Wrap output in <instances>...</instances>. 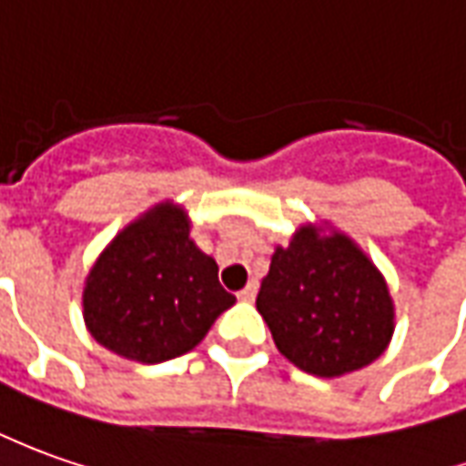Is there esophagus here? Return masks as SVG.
I'll return each instance as SVG.
<instances>
[{
  "label": "esophagus",
  "mask_w": 466,
  "mask_h": 466,
  "mask_svg": "<svg viewBox=\"0 0 466 466\" xmlns=\"http://www.w3.org/2000/svg\"><path fill=\"white\" fill-rule=\"evenodd\" d=\"M255 296H258V283H247V286L237 293V299L239 300H255Z\"/></svg>",
  "instance_id": "esophagus-1"
}]
</instances>
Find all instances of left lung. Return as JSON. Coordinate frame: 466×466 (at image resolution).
<instances>
[{
  "label": "left lung",
  "mask_w": 466,
  "mask_h": 466,
  "mask_svg": "<svg viewBox=\"0 0 466 466\" xmlns=\"http://www.w3.org/2000/svg\"><path fill=\"white\" fill-rule=\"evenodd\" d=\"M275 347L303 372L339 378L385 352L392 300L375 265L344 237L313 227L278 247L258 293Z\"/></svg>",
  "instance_id": "left-lung-1"
}]
</instances>
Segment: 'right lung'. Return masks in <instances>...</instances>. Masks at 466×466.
<instances>
[{"label": "right lung", "mask_w": 466, "mask_h": 466, "mask_svg": "<svg viewBox=\"0 0 466 466\" xmlns=\"http://www.w3.org/2000/svg\"><path fill=\"white\" fill-rule=\"evenodd\" d=\"M229 306L217 262L188 239L186 214L170 204L116 234L84 288L91 337L142 365L191 352Z\"/></svg>", "instance_id": "1"}]
</instances>
